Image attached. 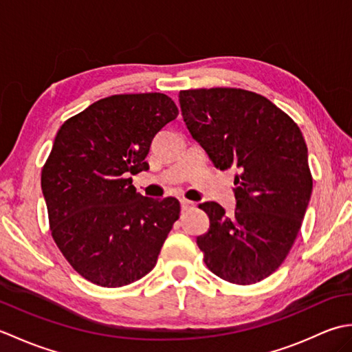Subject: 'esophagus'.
<instances>
[{
  "mask_svg": "<svg viewBox=\"0 0 352 352\" xmlns=\"http://www.w3.org/2000/svg\"><path fill=\"white\" fill-rule=\"evenodd\" d=\"M180 203H182V210L183 212H188V210H192V208H195V203H192V201H189V199L183 198Z\"/></svg>",
  "mask_w": 352,
  "mask_h": 352,
  "instance_id": "34e87169",
  "label": "esophagus"
}]
</instances>
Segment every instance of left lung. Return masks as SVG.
<instances>
[{
    "label": "left lung",
    "instance_id": "1",
    "mask_svg": "<svg viewBox=\"0 0 352 352\" xmlns=\"http://www.w3.org/2000/svg\"><path fill=\"white\" fill-rule=\"evenodd\" d=\"M192 138L216 168H236V210L199 204L210 228L197 237L204 263L241 286L275 272L294 246L307 210L313 178L300 126L265 96L236 87L178 94Z\"/></svg>",
    "mask_w": 352,
    "mask_h": 352
}]
</instances>
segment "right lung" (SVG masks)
<instances>
[{
  "label": "right lung",
  "instance_id": "add662e5",
  "mask_svg": "<svg viewBox=\"0 0 352 352\" xmlns=\"http://www.w3.org/2000/svg\"><path fill=\"white\" fill-rule=\"evenodd\" d=\"M178 115L164 94L111 95L69 118L42 168L51 236L68 263L96 286L145 276L180 216L175 198L140 195L154 136Z\"/></svg>",
  "mask_w": 352,
  "mask_h": 352
}]
</instances>
